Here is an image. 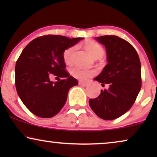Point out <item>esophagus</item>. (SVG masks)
I'll return each mask as SVG.
<instances>
[{"mask_svg":"<svg viewBox=\"0 0 157 157\" xmlns=\"http://www.w3.org/2000/svg\"><path fill=\"white\" fill-rule=\"evenodd\" d=\"M79 85L82 86H88V83H84V82H82V81H79Z\"/></svg>","mask_w":157,"mask_h":157,"instance_id":"obj_1","label":"esophagus"}]
</instances>
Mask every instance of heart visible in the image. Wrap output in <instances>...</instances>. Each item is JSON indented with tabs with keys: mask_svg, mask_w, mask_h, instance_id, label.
<instances>
[{
	"mask_svg": "<svg viewBox=\"0 0 157 157\" xmlns=\"http://www.w3.org/2000/svg\"><path fill=\"white\" fill-rule=\"evenodd\" d=\"M85 48L93 58L99 56L102 57L104 55V50H103L102 47L94 41H91V40L87 41L85 44ZM76 49V46H74L69 47L64 51L63 59L66 63H71L72 62L73 56H74ZM71 72L75 78L82 81H87L88 79L96 74V71L94 70L84 69V68L78 67V66H75V67L72 68Z\"/></svg>",
	"mask_w": 157,
	"mask_h": 157,
	"instance_id": "obj_1",
	"label": "heart"
}]
</instances>
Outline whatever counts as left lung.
Wrapping results in <instances>:
<instances>
[{
	"mask_svg": "<svg viewBox=\"0 0 157 157\" xmlns=\"http://www.w3.org/2000/svg\"><path fill=\"white\" fill-rule=\"evenodd\" d=\"M96 40L106 48L108 63L94 80L109 87L89 99V105L98 117L113 120L129 110L140 91V60L134 47L118 36H102Z\"/></svg>",
	"mask_w": 157,
	"mask_h": 157,
	"instance_id": "8db88e82",
	"label": "left lung"
}]
</instances>
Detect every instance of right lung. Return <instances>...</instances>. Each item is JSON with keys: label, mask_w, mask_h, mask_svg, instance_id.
<instances>
[{"label": "right lung", "mask_w": 157, "mask_h": 157, "mask_svg": "<svg viewBox=\"0 0 157 157\" xmlns=\"http://www.w3.org/2000/svg\"><path fill=\"white\" fill-rule=\"evenodd\" d=\"M83 38L47 35L29 43L16 64V88L29 110L40 118L56 115L67 100L68 92L78 81L65 70L63 52ZM62 78L53 82L50 78Z\"/></svg>", "instance_id": "add662e5"}]
</instances>
